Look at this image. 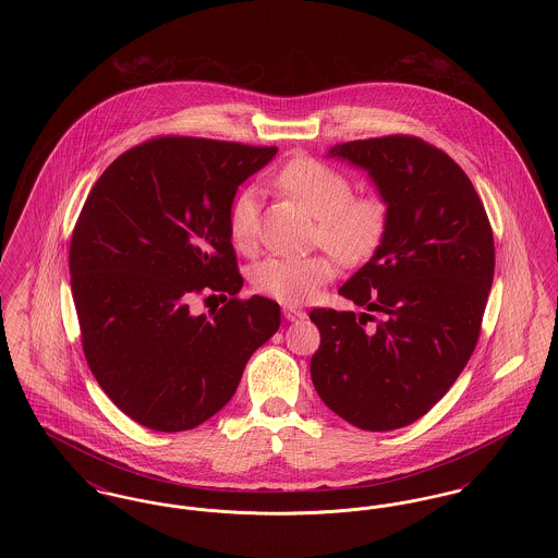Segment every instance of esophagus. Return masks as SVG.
I'll return each instance as SVG.
<instances>
[{
    "label": "esophagus",
    "instance_id": "34e87169",
    "mask_svg": "<svg viewBox=\"0 0 558 558\" xmlns=\"http://www.w3.org/2000/svg\"><path fill=\"white\" fill-rule=\"evenodd\" d=\"M282 314L289 322H299V319L307 318V314L303 310H296V307H282Z\"/></svg>",
    "mask_w": 558,
    "mask_h": 558
}]
</instances>
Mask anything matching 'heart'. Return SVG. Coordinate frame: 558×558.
I'll use <instances>...</instances> for the list:
<instances>
[{"instance_id": "b5f03b06", "label": "heart", "mask_w": 558, "mask_h": 558, "mask_svg": "<svg viewBox=\"0 0 558 558\" xmlns=\"http://www.w3.org/2000/svg\"><path fill=\"white\" fill-rule=\"evenodd\" d=\"M292 198L318 219L316 240L345 264L374 255L387 230V205L380 196L353 198L349 178L316 159H294L276 178ZM228 228L234 246L251 251L259 232V190L244 187L234 198ZM337 274L328 255L271 257L251 269L253 289L287 305L312 301Z\"/></svg>"}]
</instances>
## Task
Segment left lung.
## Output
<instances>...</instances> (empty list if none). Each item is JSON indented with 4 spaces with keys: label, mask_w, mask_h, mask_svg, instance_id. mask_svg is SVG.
Listing matches in <instances>:
<instances>
[{
    "label": "left lung",
    "mask_w": 558,
    "mask_h": 558,
    "mask_svg": "<svg viewBox=\"0 0 558 558\" xmlns=\"http://www.w3.org/2000/svg\"><path fill=\"white\" fill-rule=\"evenodd\" d=\"M330 159L368 173L387 230L339 292L364 307L314 310L322 401L364 430L410 425L448 393L477 345L494 282V234L466 173L412 135L335 144ZM379 314L368 331L363 324Z\"/></svg>",
    "instance_id": "8db88e82"
}]
</instances>
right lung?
<instances>
[{"label": "right lung", "mask_w": 558, "mask_h": 558, "mask_svg": "<svg viewBox=\"0 0 558 558\" xmlns=\"http://www.w3.org/2000/svg\"><path fill=\"white\" fill-rule=\"evenodd\" d=\"M278 148L157 137L108 165L81 209L69 253L89 371L137 425H203L239 389L248 357L280 328V305L236 299L228 228L239 186ZM201 291L233 299L194 317ZM215 296V294H211Z\"/></svg>", "instance_id": "1"}]
</instances>
